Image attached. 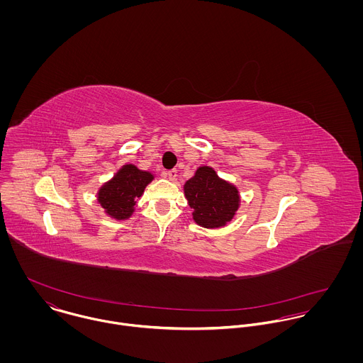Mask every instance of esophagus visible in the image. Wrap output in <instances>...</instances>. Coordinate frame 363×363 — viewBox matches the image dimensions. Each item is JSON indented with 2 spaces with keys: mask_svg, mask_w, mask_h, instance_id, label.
I'll use <instances>...</instances> for the list:
<instances>
[{
  "mask_svg": "<svg viewBox=\"0 0 363 363\" xmlns=\"http://www.w3.org/2000/svg\"><path fill=\"white\" fill-rule=\"evenodd\" d=\"M176 176H177V172H176V170H169V172H166V177H167L169 180H174Z\"/></svg>",
  "mask_w": 363,
  "mask_h": 363,
  "instance_id": "1",
  "label": "esophagus"
}]
</instances>
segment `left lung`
Here are the masks:
<instances>
[{
    "label": "left lung",
    "mask_w": 363,
    "mask_h": 363,
    "mask_svg": "<svg viewBox=\"0 0 363 363\" xmlns=\"http://www.w3.org/2000/svg\"><path fill=\"white\" fill-rule=\"evenodd\" d=\"M184 194L194 211V220L204 228H219L229 222L239 207L236 187L220 180L213 169L203 166L186 182Z\"/></svg>",
    "instance_id": "8db88e82"
}]
</instances>
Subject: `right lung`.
Returning <instances> with one entry per match:
<instances>
[{
	"instance_id": "obj_1",
	"label": "right lung",
	"mask_w": 363,
	"mask_h": 363,
	"mask_svg": "<svg viewBox=\"0 0 363 363\" xmlns=\"http://www.w3.org/2000/svg\"><path fill=\"white\" fill-rule=\"evenodd\" d=\"M154 179L148 172L125 164L99 191V203L108 215L116 219H125L133 213L135 200L141 197L147 184Z\"/></svg>"
}]
</instances>
